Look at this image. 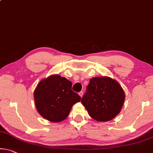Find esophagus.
<instances>
[{
  "instance_id": "esophagus-1",
  "label": "esophagus",
  "mask_w": 153,
  "mask_h": 153,
  "mask_svg": "<svg viewBox=\"0 0 153 153\" xmlns=\"http://www.w3.org/2000/svg\"><path fill=\"white\" fill-rule=\"evenodd\" d=\"M78 94H79V95L81 97H82V96H83V92H82V91H80V92H79V93Z\"/></svg>"
}]
</instances>
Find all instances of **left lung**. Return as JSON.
Here are the masks:
<instances>
[{"label":"left lung","instance_id":"obj_1","mask_svg":"<svg viewBox=\"0 0 153 153\" xmlns=\"http://www.w3.org/2000/svg\"><path fill=\"white\" fill-rule=\"evenodd\" d=\"M125 97L122 87L114 79L96 77L90 79L81 102L91 118L105 122L119 114Z\"/></svg>","mask_w":153,"mask_h":153}]
</instances>
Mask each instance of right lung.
<instances>
[{
  "label": "right lung",
  "instance_id": "add662e5",
  "mask_svg": "<svg viewBox=\"0 0 153 153\" xmlns=\"http://www.w3.org/2000/svg\"><path fill=\"white\" fill-rule=\"evenodd\" d=\"M71 88V82L59 75L42 79L34 92L38 112L51 122L65 120L72 106L81 100L80 96Z\"/></svg>",
  "mask_w": 153,
  "mask_h": 153
}]
</instances>
